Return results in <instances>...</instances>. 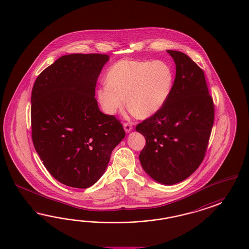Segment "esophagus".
Listing matches in <instances>:
<instances>
[{
  "mask_svg": "<svg viewBox=\"0 0 249 249\" xmlns=\"http://www.w3.org/2000/svg\"><path fill=\"white\" fill-rule=\"evenodd\" d=\"M124 128L125 130V132L129 133L133 129V124L131 123H124Z\"/></svg>",
  "mask_w": 249,
  "mask_h": 249,
  "instance_id": "34e87169",
  "label": "esophagus"
}]
</instances>
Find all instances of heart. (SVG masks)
Listing matches in <instances>:
<instances>
[{"label":"heart","mask_w":249,"mask_h":249,"mask_svg":"<svg viewBox=\"0 0 249 249\" xmlns=\"http://www.w3.org/2000/svg\"><path fill=\"white\" fill-rule=\"evenodd\" d=\"M105 84L97 92L103 111L114 114L125 98L129 111L146 119L165 104L174 86V73L161 61L122 60L111 66Z\"/></svg>","instance_id":"b5f03b06"}]
</instances>
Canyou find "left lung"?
Wrapping results in <instances>:
<instances>
[{
	"label": "left lung",
	"mask_w": 249,
	"mask_h": 249,
	"mask_svg": "<svg viewBox=\"0 0 249 249\" xmlns=\"http://www.w3.org/2000/svg\"><path fill=\"white\" fill-rule=\"evenodd\" d=\"M176 65L163 107L136 126L146 138L139 154L144 171L158 183L184 181L201 164L214 122V104L204 71L181 52L167 51Z\"/></svg>",
	"instance_id": "obj_1"
}]
</instances>
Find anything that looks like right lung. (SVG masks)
<instances>
[{
  "mask_svg": "<svg viewBox=\"0 0 249 249\" xmlns=\"http://www.w3.org/2000/svg\"><path fill=\"white\" fill-rule=\"evenodd\" d=\"M109 55L74 53L48 66L31 93L35 149L60 183L88 188L105 172L125 136L120 121L100 111L95 88Z\"/></svg>",
  "mask_w": 249,
  "mask_h": 249,
  "instance_id": "obj_1",
  "label": "right lung"
}]
</instances>
